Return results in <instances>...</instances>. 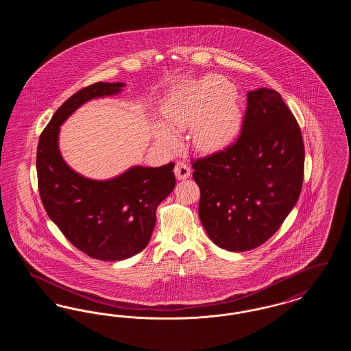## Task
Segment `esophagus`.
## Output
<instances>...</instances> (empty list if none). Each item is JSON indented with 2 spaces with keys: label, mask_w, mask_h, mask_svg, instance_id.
Listing matches in <instances>:
<instances>
[{
  "label": "esophagus",
  "mask_w": 351,
  "mask_h": 351,
  "mask_svg": "<svg viewBox=\"0 0 351 351\" xmlns=\"http://www.w3.org/2000/svg\"><path fill=\"white\" fill-rule=\"evenodd\" d=\"M173 172H175V175H176V178H178V180H184V179H188V178H189V175H191V167H189L186 163H184V162H178L176 166H175V169H173Z\"/></svg>",
  "instance_id": "esophagus-1"
}]
</instances>
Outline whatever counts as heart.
<instances>
[{"mask_svg": "<svg viewBox=\"0 0 351 351\" xmlns=\"http://www.w3.org/2000/svg\"><path fill=\"white\" fill-rule=\"evenodd\" d=\"M239 113L238 96L223 77L205 76L178 89L165 106L163 125H156L155 138L169 150L178 147L173 132L191 129L189 141L199 151L221 149L232 138Z\"/></svg>", "mask_w": 351, "mask_h": 351, "instance_id": "obj_1", "label": "heart"}]
</instances>
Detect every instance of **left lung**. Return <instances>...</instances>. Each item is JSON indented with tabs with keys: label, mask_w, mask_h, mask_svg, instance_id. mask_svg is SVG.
<instances>
[{
	"label": "left lung",
	"mask_w": 351,
	"mask_h": 351,
	"mask_svg": "<svg viewBox=\"0 0 351 351\" xmlns=\"http://www.w3.org/2000/svg\"><path fill=\"white\" fill-rule=\"evenodd\" d=\"M304 159L300 128L282 96L250 90L235 143L193 163L199 216L212 242L234 252L265 243L299 200Z\"/></svg>",
	"instance_id": "left-lung-1"
}]
</instances>
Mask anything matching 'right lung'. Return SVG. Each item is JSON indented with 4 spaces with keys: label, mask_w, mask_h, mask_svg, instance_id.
I'll use <instances>...</instances> for the list:
<instances>
[{
    "label": "right lung",
    "mask_w": 351,
    "mask_h": 351,
    "mask_svg": "<svg viewBox=\"0 0 351 351\" xmlns=\"http://www.w3.org/2000/svg\"><path fill=\"white\" fill-rule=\"evenodd\" d=\"M125 83H96L71 96L39 138V195L51 221L68 241L100 261H123L143 250L155 228L156 208L175 188L173 163L133 166L96 180L69 167L59 149L60 126L88 101L116 96Z\"/></svg>",
    "instance_id": "obj_1"
}]
</instances>
